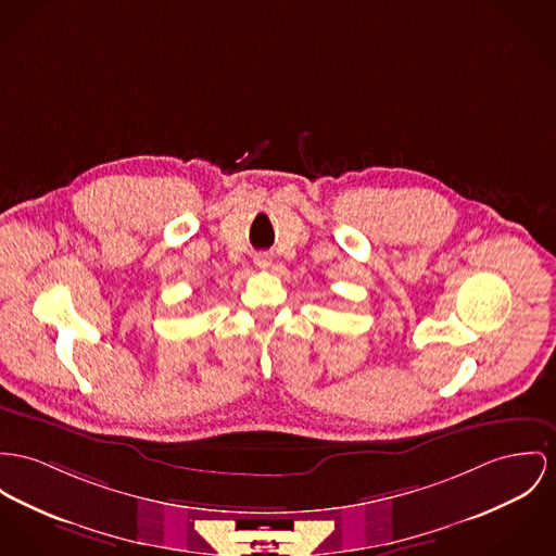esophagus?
Wrapping results in <instances>:
<instances>
[{"label":"esophagus","mask_w":556,"mask_h":556,"mask_svg":"<svg viewBox=\"0 0 556 556\" xmlns=\"http://www.w3.org/2000/svg\"><path fill=\"white\" fill-rule=\"evenodd\" d=\"M254 262H256L257 268H268V266H270V262H273V257H270V254L262 252V254H256V256H254Z\"/></svg>","instance_id":"obj_1"}]
</instances>
